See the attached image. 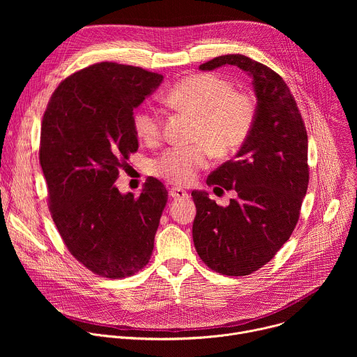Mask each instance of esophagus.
Instances as JSON below:
<instances>
[{
	"label": "esophagus",
	"mask_w": 357,
	"mask_h": 357,
	"mask_svg": "<svg viewBox=\"0 0 357 357\" xmlns=\"http://www.w3.org/2000/svg\"><path fill=\"white\" fill-rule=\"evenodd\" d=\"M169 196L174 199H186L188 197V192L182 188H171L169 190Z\"/></svg>",
	"instance_id": "34e87169"
}]
</instances>
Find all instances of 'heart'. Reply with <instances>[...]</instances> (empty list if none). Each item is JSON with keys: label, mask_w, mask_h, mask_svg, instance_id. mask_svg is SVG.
<instances>
[{"label": "heart", "mask_w": 357, "mask_h": 357, "mask_svg": "<svg viewBox=\"0 0 357 357\" xmlns=\"http://www.w3.org/2000/svg\"><path fill=\"white\" fill-rule=\"evenodd\" d=\"M167 101L196 116L193 138L202 142L172 146L154 162V174L175 185L190 183L196 174L206 168L211 149L226 155L247 138L256 106L250 96L234 91L233 84L216 75H195L178 82L167 94ZM137 137L155 144L162 135V117L154 109H141L134 116Z\"/></svg>", "instance_id": "obj_1"}]
</instances>
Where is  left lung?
<instances>
[{"label": "left lung", "mask_w": 357, "mask_h": 357, "mask_svg": "<svg viewBox=\"0 0 357 357\" xmlns=\"http://www.w3.org/2000/svg\"><path fill=\"white\" fill-rule=\"evenodd\" d=\"M231 65L251 77L257 97L252 127L234 160L208 176V185L237 192L222 208L205 190H193L192 236L209 268L248 275L267 264L291 237L307 195L308 137L294 96L282 77L244 55H223L199 66Z\"/></svg>", "instance_id": "obj_1"}]
</instances>
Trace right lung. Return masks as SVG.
I'll return each mask as SVG.
<instances>
[{"label": "right lung", "mask_w": 357, "mask_h": 357, "mask_svg": "<svg viewBox=\"0 0 357 357\" xmlns=\"http://www.w3.org/2000/svg\"><path fill=\"white\" fill-rule=\"evenodd\" d=\"M164 76L101 62L65 79L47 103L39 162L52 219L72 256L97 275L130 277L144 268L168 202L149 178L138 197L116 186L138 149L134 109Z\"/></svg>", "instance_id": "right-lung-1"}]
</instances>
